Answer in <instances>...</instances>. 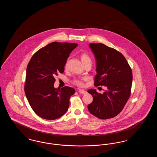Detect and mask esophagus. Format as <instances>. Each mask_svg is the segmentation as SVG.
<instances>
[{"label":"esophagus","instance_id":"esophagus-1","mask_svg":"<svg viewBox=\"0 0 157 157\" xmlns=\"http://www.w3.org/2000/svg\"><path fill=\"white\" fill-rule=\"evenodd\" d=\"M78 92H79L80 94H86L87 93V92H86V90H79Z\"/></svg>","mask_w":157,"mask_h":157}]
</instances>
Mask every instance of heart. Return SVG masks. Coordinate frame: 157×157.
<instances>
[{"label":"heart","mask_w":157,"mask_h":157,"mask_svg":"<svg viewBox=\"0 0 157 157\" xmlns=\"http://www.w3.org/2000/svg\"><path fill=\"white\" fill-rule=\"evenodd\" d=\"M81 60L83 64L84 65L85 63H86V62H90V56L86 54V53H82L81 55ZM67 63H65V68L67 67ZM83 81L84 79H75V80L74 81V83L75 85L79 86H82L83 85Z\"/></svg>","instance_id":"b5f03b06"}]
</instances>
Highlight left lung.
Segmentation results:
<instances>
[{
  "label": "left lung",
  "mask_w": 157,
  "mask_h": 157,
  "mask_svg": "<svg viewBox=\"0 0 157 157\" xmlns=\"http://www.w3.org/2000/svg\"><path fill=\"white\" fill-rule=\"evenodd\" d=\"M96 59L95 86L108 88L103 94L90 89L93 101L88 105L90 113L99 119L111 118L123 109L131 95V69L125 57L117 50L102 44H90Z\"/></svg>",
  "instance_id": "obj_1"
}]
</instances>
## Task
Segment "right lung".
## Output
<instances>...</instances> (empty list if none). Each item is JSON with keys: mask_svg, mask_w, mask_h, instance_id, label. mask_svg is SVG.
Masks as SVG:
<instances>
[{"mask_svg": "<svg viewBox=\"0 0 157 157\" xmlns=\"http://www.w3.org/2000/svg\"><path fill=\"white\" fill-rule=\"evenodd\" d=\"M77 44L54 42L40 49L26 68L25 92L31 108L45 120H54L67 112L75 90L54 88L55 77L64 72L67 60Z\"/></svg>", "mask_w": 157, "mask_h": 157, "instance_id": "add662e5", "label": "right lung"}]
</instances>
